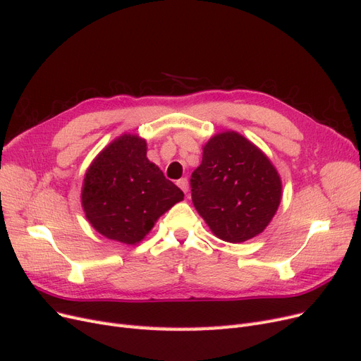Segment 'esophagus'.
Wrapping results in <instances>:
<instances>
[{"label":"esophagus","mask_w":361,"mask_h":361,"mask_svg":"<svg viewBox=\"0 0 361 361\" xmlns=\"http://www.w3.org/2000/svg\"><path fill=\"white\" fill-rule=\"evenodd\" d=\"M178 187H179L185 194H187V192H188V179H187V178L179 179V180H178Z\"/></svg>","instance_id":"34e87169"}]
</instances>
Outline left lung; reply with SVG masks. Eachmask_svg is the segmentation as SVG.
Instances as JSON below:
<instances>
[{"label": "left lung", "instance_id": "obj_1", "mask_svg": "<svg viewBox=\"0 0 361 361\" xmlns=\"http://www.w3.org/2000/svg\"><path fill=\"white\" fill-rule=\"evenodd\" d=\"M194 207L212 233L244 243L265 231L281 200V180L268 157L233 130L203 146L202 164L191 174Z\"/></svg>", "mask_w": 361, "mask_h": 361}]
</instances>
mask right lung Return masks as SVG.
Instances as JSON below:
<instances>
[{
	"mask_svg": "<svg viewBox=\"0 0 361 361\" xmlns=\"http://www.w3.org/2000/svg\"><path fill=\"white\" fill-rule=\"evenodd\" d=\"M146 140L123 134L87 169L81 202L87 220L113 241L134 245L183 192L146 157Z\"/></svg>",
	"mask_w": 361,
	"mask_h": 361,
	"instance_id": "1",
	"label": "right lung"
}]
</instances>
